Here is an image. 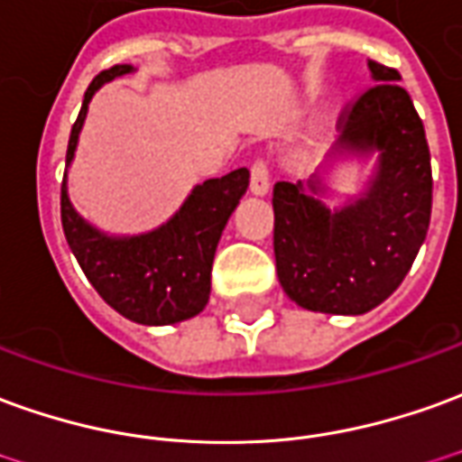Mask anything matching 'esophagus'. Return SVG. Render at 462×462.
Segmentation results:
<instances>
[{"label":"esophagus","mask_w":462,"mask_h":462,"mask_svg":"<svg viewBox=\"0 0 462 462\" xmlns=\"http://www.w3.org/2000/svg\"><path fill=\"white\" fill-rule=\"evenodd\" d=\"M250 189L254 195H267L270 189V160L267 157H257L250 170Z\"/></svg>","instance_id":"1"}]
</instances>
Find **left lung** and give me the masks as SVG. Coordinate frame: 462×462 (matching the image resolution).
I'll return each mask as SVG.
<instances>
[{
  "instance_id": "left-lung-1",
  "label": "left lung",
  "mask_w": 462,
  "mask_h": 462,
  "mask_svg": "<svg viewBox=\"0 0 462 462\" xmlns=\"http://www.w3.org/2000/svg\"><path fill=\"white\" fill-rule=\"evenodd\" d=\"M375 85L347 102L337 117V147L377 150L375 180L365 198L330 209L302 182H277L275 264L280 285L300 308L363 315L405 280L430 225L433 172L425 127L400 72L370 60ZM318 192V182H310Z\"/></svg>"
}]
</instances>
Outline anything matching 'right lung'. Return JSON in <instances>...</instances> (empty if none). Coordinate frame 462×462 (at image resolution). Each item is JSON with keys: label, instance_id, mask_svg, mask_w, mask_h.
<instances>
[{"label": "right lung", "instance_id": "add662e5", "mask_svg": "<svg viewBox=\"0 0 462 462\" xmlns=\"http://www.w3.org/2000/svg\"><path fill=\"white\" fill-rule=\"evenodd\" d=\"M127 72H132L130 64H115L97 74L92 85L87 87L85 102L67 144V164L72 162L92 95L105 82ZM247 167L205 180L192 189V195L167 225L122 240L89 227L69 205L67 182H62L64 237L99 298L119 315L140 325L187 320L208 305L215 250L232 209L237 208L247 189Z\"/></svg>", "mask_w": 462, "mask_h": 462}]
</instances>
